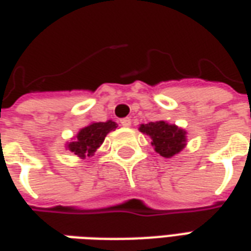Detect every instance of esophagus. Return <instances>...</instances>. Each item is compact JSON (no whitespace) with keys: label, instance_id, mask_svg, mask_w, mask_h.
Here are the masks:
<instances>
[{"label":"esophagus","instance_id":"34e87169","mask_svg":"<svg viewBox=\"0 0 251 251\" xmlns=\"http://www.w3.org/2000/svg\"><path fill=\"white\" fill-rule=\"evenodd\" d=\"M121 125L125 126V127H129V126L131 125V120L129 118V117H126V118H122V120H121Z\"/></svg>","mask_w":251,"mask_h":251}]
</instances>
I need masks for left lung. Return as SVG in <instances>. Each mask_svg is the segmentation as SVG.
<instances>
[{
    "label": "left lung",
    "instance_id": "obj_1",
    "mask_svg": "<svg viewBox=\"0 0 251 251\" xmlns=\"http://www.w3.org/2000/svg\"><path fill=\"white\" fill-rule=\"evenodd\" d=\"M140 131L152 138L154 151L163 157H172L177 154L187 144V131L165 121L141 125Z\"/></svg>",
    "mask_w": 251,
    "mask_h": 251
}]
</instances>
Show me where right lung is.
<instances>
[{
    "label": "right lung",
    "instance_id": "add662e5",
    "mask_svg": "<svg viewBox=\"0 0 251 251\" xmlns=\"http://www.w3.org/2000/svg\"><path fill=\"white\" fill-rule=\"evenodd\" d=\"M117 129V124L113 121L106 122H94L86 127H83L76 134V138L70 142L67 148L77 157L84 158L86 156H93L94 152L98 149L107 133Z\"/></svg>",
    "mask_w": 251,
    "mask_h": 251
}]
</instances>
